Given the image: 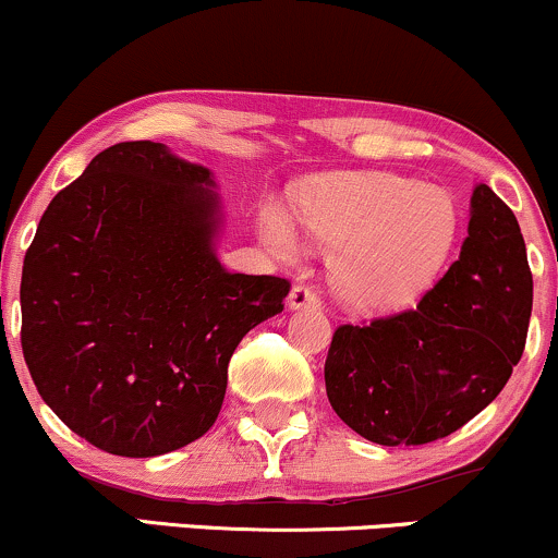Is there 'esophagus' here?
Listing matches in <instances>:
<instances>
[{
    "label": "esophagus",
    "instance_id": "esophagus-1",
    "mask_svg": "<svg viewBox=\"0 0 558 558\" xmlns=\"http://www.w3.org/2000/svg\"><path fill=\"white\" fill-rule=\"evenodd\" d=\"M288 306H291V310H319L323 301H319V296L312 288L293 286L291 293H288Z\"/></svg>",
    "mask_w": 558,
    "mask_h": 558
}]
</instances>
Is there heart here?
Listing matches in <instances>:
<instances>
[{
  "instance_id": "1",
  "label": "heart",
  "mask_w": 558,
  "mask_h": 558,
  "mask_svg": "<svg viewBox=\"0 0 558 558\" xmlns=\"http://www.w3.org/2000/svg\"><path fill=\"white\" fill-rule=\"evenodd\" d=\"M299 220L332 252V283L364 310H396L420 299L459 233V213L444 189L409 178L369 172L306 191ZM259 233L280 259L304 254V233L278 204L259 213Z\"/></svg>"
}]
</instances>
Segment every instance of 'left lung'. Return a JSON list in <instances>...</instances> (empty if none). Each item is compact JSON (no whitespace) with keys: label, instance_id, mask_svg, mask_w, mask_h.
Masks as SVG:
<instances>
[{"label":"left lung","instance_id":"obj_1","mask_svg":"<svg viewBox=\"0 0 558 558\" xmlns=\"http://www.w3.org/2000/svg\"><path fill=\"white\" fill-rule=\"evenodd\" d=\"M462 254L414 310L341 325L325 360L330 407L380 446H422L466 425L522 360L533 272L514 213L475 185Z\"/></svg>","mask_w":558,"mask_h":558}]
</instances>
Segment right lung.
Masks as SVG:
<instances>
[{
	"instance_id": "1",
	"label": "right lung",
	"mask_w": 558,
	"mask_h": 558,
	"mask_svg": "<svg viewBox=\"0 0 558 558\" xmlns=\"http://www.w3.org/2000/svg\"><path fill=\"white\" fill-rule=\"evenodd\" d=\"M213 172L155 141L99 151L38 222L21 343L47 407L88 444L159 457L215 425L228 362L283 312L275 275L228 272Z\"/></svg>"
}]
</instances>
